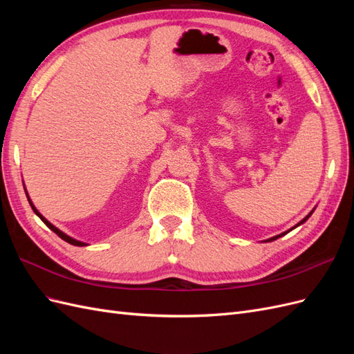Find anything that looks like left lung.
<instances>
[{"instance_id": "left-lung-1", "label": "left lung", "mask_w": 354, "mask_h": 354, "mask_svg": "<svg viewBox=\"0 0 354 354\" xmlns=\"http://www.w3.org/2000/svg\"><path fill=\"white\" fill-rule=\"evenodd\" d=\"M313 211H315V209H313ZM313 211H312V212H310V214H308V216H306V217H304V218H303L301 221H299L298 224H295V226H294L292 229H295V227H298V226H301V224H303L304 221H307V218H308L310 216H312V214H313ZM292 229H291V230H292ZM288 232H289V230H288ZM288 232H285V233H288ZM285 233H281V234H277V236H273V238H270V239H267V241H264V242H272V241H276L277 238H281V236H283V234H285Z\"/></svg>"}]
</instances>
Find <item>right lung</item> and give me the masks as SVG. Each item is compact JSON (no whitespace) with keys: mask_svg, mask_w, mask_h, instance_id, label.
I'll list each match as a JSON object with an SVG mask.
<instances>
[{"mask_svg":"<svg viewBox=\"0 0 354 354\" xmlns=\"http://www.w3.org/2000/svg\"><path fill=\"white\" fill-rule=\"evenodd\" d=\"M26 192V190H25ZM26 196H28V192H26ZM28 201H29V203H30V207H32V209H34V212L37 214V216L42 220V221H44V224H46V226L48 227V229H51L53 232H55L56 234H57V236L59 238H62L63 241H66L68 243H71V245H75V246H85V245H88V243H85V242H81V241H77V239H73V238H71V236H68V234L66 233H63L62 230H59L56 226H55V224H51L44 216H42V214H39V211L35 208V205H34V203H32V201L29 199V196H28Z\"/></svg>","mask_w":354,"mask_h":354,"instance_id":"right-lung-1","label":"right lung"}]
</instances>
